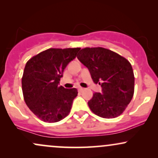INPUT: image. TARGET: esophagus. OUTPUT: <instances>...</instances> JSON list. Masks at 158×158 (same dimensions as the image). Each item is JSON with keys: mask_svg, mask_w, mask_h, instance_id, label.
Listing matches in <instances>:
<instances>
[{"mask_svg": "<svg viewBox=\"0 0 158 158\" xmlns=\"http://www.w3.org/2000/svg\"><path fill=\"white\" fill-rule=\"evenodd\" d=\"M85 89L83 88H79V92H82L83 90H84Z\"/></svg>", "mask_w": 158, "mask_h": 158, "instance_id": "obj_1", "label": "esophagus"}]
</instances>
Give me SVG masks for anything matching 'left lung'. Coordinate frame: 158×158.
Returning <instances> with one entry per match:
<instances>
[{
    "mask_svg": "<svg viewBox=\"0 0 158 158\" xmlns=\"http://www.w3.org/2000/svg\"><path fill=\"white\" fill-rule=\"evenodd\" d=\"M77 58L89 70L102 93H94L88 102L94 114L115 118L123 113L135 92V76L131 63L117 52L103 48L81 49Z\"/></svg>",
    "mask_w": 158,
    "mask_h": 158,
    "instance_id": "left-lung-1",
    "label": "left lung"
}]
</instances>
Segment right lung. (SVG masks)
<instances>
[{
	"mask_svg": "<svg viewBox=\"0 0 158 158\" xmlns=\"http://www.w3.org/2000/svg\"><path fill=\"white\" fill-rule=\"evenodd\" d=\"M80 49H48L32 57L25 65L21 80L23 99L41 120L59 122L70 113L77 89H67L59 84L65 68Z\"/></svg>",
	"mask_w": 158,
	"mask_h": 158,
	"instance_id": "1",
	"label": "right lung"
}]
</instances>
